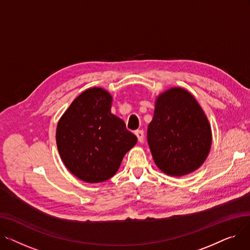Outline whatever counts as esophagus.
<instances>
[{
    "instance_id": "1",
    "label": "esophagus",
    "mask_w": 250,
    "mask_h": 250,
    "mask_svg": "<svg viewBox=\"0 0 250 250\" xmlns=\"http://www.w3.org/2000/svg\"><path fill=\"white\" fill-rule=\"evenodd\" d=\"M136 136L138 138V141L140 143H143L144 140H145V134H144V130L143 129H139L136 132Z\"/></svg>"
}]
</instances>
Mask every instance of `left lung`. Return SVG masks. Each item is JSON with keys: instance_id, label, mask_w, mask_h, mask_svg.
<instances>
[{"instance_id": "1", "label": "left lung", "mask_w": 250, "mask_h": 250, "mask_svg": "<svg viewBox=\"0 0 250 250\" xmlns=\"http://www.w3.org/2000/svg\"><path fill=\"white\" fill-rule=\"evenodd\" d=\"M147 139L156 165L168 175L182 176L205 162L212 132L193 96L172 88L157 98Z\"/></svg>"}]
</instances>
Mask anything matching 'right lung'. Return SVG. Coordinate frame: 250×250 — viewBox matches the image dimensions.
I'll use <instances>...</instances> for the list:
<instances>
[{"label":"right lung","mask_w":250,"mask_h":250,"mask_svg":"<svg viewBox=\"0 0 250 250\" xmlns=\"http://www.w3.org/2000/svg\"><path fill=\"white\" fill-rule=\"evenodd\" d=\"M111 101L107 91L88 89L72 102L58 124L61 158L83 181L95 183L112 177L137 143L125 122L110 112Z\"/></svg>","instance_id":"right-lung-1"}]
</instances>
